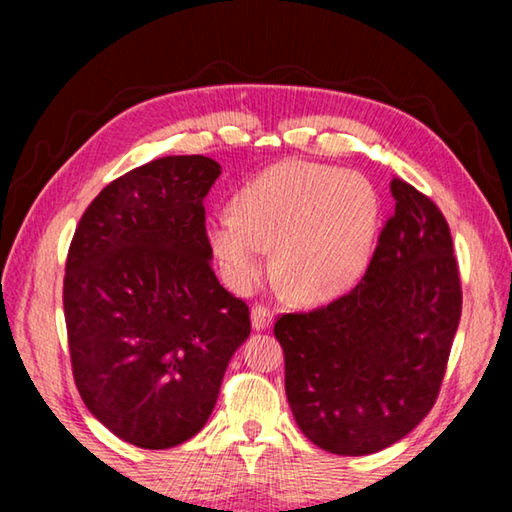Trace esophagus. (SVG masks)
Segmentation results:
<instances>
[{
    "label": "esophagus",
    "mask_w": 512,
    "mask_h": 512,
    "mask_svg": "<svg viewBox=\"0 0 512 512\" xmlns=\"http://www.w3.org/2000/svg\"><path fill=\"white\" fill-rule=\"evenodd\" d=\"M250 323H253V329H268L273 325V311H268L266 307H253L250 311Z\"/></svg>",
    "instance_id": "34e87169"
}]
</instances>
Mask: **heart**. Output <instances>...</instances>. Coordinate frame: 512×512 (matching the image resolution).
<instances>
[{"mask_svg":"<svg viewBox=\"0 0 512 512\" xmlns=\"http://www.w3.org/2000/svg\"><path fill=\"white\" fill-rule=\"evenodd\" d=\"M237 210L207 216L205 232L225 282L255 289L275 246V271L307 305L341 298L357 284L379 237L375 185L357 171L287 160L241 189Z\"/></svg>","mask_w":512,"mask_h":512,"instance_id":"1","label":"heart"}]
</instances>
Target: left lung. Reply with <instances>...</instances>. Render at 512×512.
Returning <instances> with one entry per match:
<instances>
[{"mask_svg": "<svg viewBox=\"0 0 512 512\" xmlns=\"http://www.w3.org/2000/svg\"><path fill=\"white\" fill-rule=\"evenodd\" d=\"M395 214L348 296L284 314V388L300 431L325 452L366 456L424 420L461 320V280L443 212L402 178Z\"/></svg>", "mask_w": 512, "mask_h": 512, "instance_id": "1", "label": "left lung"}]
</instances>
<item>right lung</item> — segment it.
Wrapping results in <instances>:
<instances>
[{"label": "right lung", "instance_id": "obj_1", "mask_svg": "<svg viewBox=\"0 0 512 512\" xmlns=\"http://www.w3.org/2000/svg\"><path fill=\"white\" fill-rule=\"evenodd\" d=\"M221 164L167 155L112 180L74 232L65 323L76 388L117 438L169 449L205 427L246 302L212 271L203 198Z\"/></svg>", "mask_w": 512, "mask_h": 512}]
</instances>
